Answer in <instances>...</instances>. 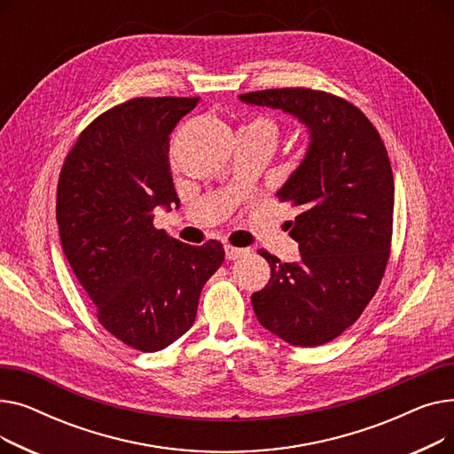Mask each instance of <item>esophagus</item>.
I'll use <instances>...</instances> for the list:
<instances>
[{
    "instance_id": "34e87169",
    "label": "esophagus",
    "mask_w": 454,
    "mask_h": 454,
    "mask_svg": "<svg viewBox=\"0 0 454 454\" xmlns=\"http://www.w3.org/2000/svg\"><path fill=\"white\" fill-rule=\"evenodd\" d=\"M224 250H226V259L228 261H235V259H239V257L248 254L247 248H235V247H230V245H226Z\"/></svg>"
}]
</instances>
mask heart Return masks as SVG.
<instances>
[{"label": "heart", "instance_id": "1", "mask_svg": "<svg viewBox=\"0 0 454 454\" xmlns=\"http://www.w3.org/2000/svg\"><path fill=\"white\" fill-rule=\"evenodd\" d=\"M239 132H250V134H257V136H263L269 137L276 143L278 137V129L276 125L270 121L267 117H255L248 125H245L243 129H239Z\"/></svg>", "mask_w": 454, "mask_h": 454}]
</instances>
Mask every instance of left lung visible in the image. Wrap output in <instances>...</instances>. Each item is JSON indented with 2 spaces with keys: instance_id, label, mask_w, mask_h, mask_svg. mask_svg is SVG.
<instances>
[{
  "instance_id": "8db88e82",
  "label": "left lung",
  "mask_w": 454,
  "mask_h": 454,
  "mask_svg": "<svg viewBox=\"0 0 454 454\" xmlns=\"http://www.w3.org/2000/svg\"><path fill=\"white\" fill-rule=\"evenodd\" d=\"M239 99L291 114L309 132L303 160L276 193L298 209L289 233L300 261L259 250L270 279L252 294L254 313L293 346L331 342L363 315L387 269L394 176L385 143L359 108L325 91L278 88Z\"/></svg>"
}]
</instances>
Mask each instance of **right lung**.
Wrapping results in <instances>:
<instances>
[{
  "label": "right lung",
  "mask_w": 454,
  "mask_h": 454,
  "mask_svg": "<svg viewBox=\"0 0 454 454\" xmlns=\"http://www.w3.org/2000/svg\"><path fill=\"white\" fill-rule=\"evenodd\" d=\"M200 98H137L82 130L59 178L62 250L101 325L139 351H160L193 325L204 283L224 261L219 241L191 247L156 230L178 204L169 136Z\"/></svg>",
  "instance_id": "1"
}]
</instances>
